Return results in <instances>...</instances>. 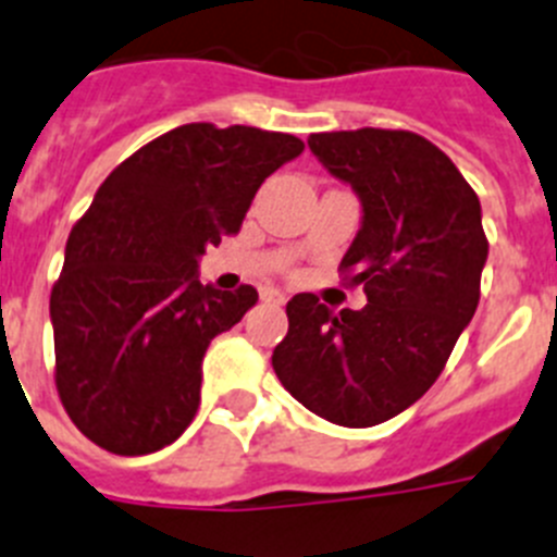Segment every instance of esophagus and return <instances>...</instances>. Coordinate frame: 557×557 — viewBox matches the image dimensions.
<instances>
[{
    "mask_svg": "<svg viewBox=\"0 0 557 557\" xmlns=\"http://www.w3.org/2000/svg\"><path fill=\"white\" fill-rule=\"evenodd\" d=\"M262 301H264V304H275V307H278V304L287 301V295H284L282 289L264 287V289H262Z\"/></svg>",
    "mask_w": 557,
    "mask_h": 557,
    "instance_id": "obj_1",
    "label": "esophagus"
}]
</instances>
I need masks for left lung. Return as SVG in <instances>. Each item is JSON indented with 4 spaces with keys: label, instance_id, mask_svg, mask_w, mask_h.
I'll return each mask as SVG.
<instances>
[{
    "label": "left lung",
    "instance_id": "obj_1",
    "mask_svg": "<svg viewBox=\"0 0 557 557\" xmlns=\"http://www.w3.org/2000/svg\"><path fill=\"white\" fill-rule=\"evenodd\" d=\"M309 150L362 206L339 270L368 304L332 312L295 295L273 371L314 416L373 426L430 391L474 318L488 259L480 198L444 150L410 131L312 133Z\"/></svg>",
    "mask_w": 557,
    "mask_h": 557
}]
</instances>
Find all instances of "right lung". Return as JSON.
Returning a JSON list of instances; mask_svg holds the SVG:
<instances>
[{"label":"right lung","instance_id":"right-lung-1","mask_svg":"<svg viewBox=\"0 0 557 557\" xmlns=\"http://www.w3.org/2000/svg\"><path fill=\"white\" fill-rule=\"evenodd\" d=\"M301 152L289 133L191 122L102 181L49 298L58 396L88 441L150 455L191 424L206 348L259 301L253 287L200 284V256Z\"/></svg>","mask_w":557,"mask_h":557}]
</instances>
